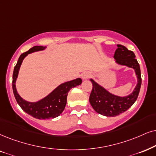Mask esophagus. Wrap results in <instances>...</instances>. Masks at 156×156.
I'll use <instances>...</instances> for the list:
<instances>
[{"label": "esophagus", "instance_id": "34e87169", "mask_svg": "<svg viewBox=\"0 0 156 156\" xmlns=\"http://www.w3.org/2000/svg\"><path fill=\"white\" fill-rule=\"evenodd\" d=\"M89 77H90V74L88 73H87V72H84V73H83L81 74V78H82L83 80L88 79V78H89Z\"/></svg>", "mask_w": 156, "mask_h": 156}]
</instances>
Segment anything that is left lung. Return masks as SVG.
I'll list each match as a JSON object with an SVG mask.
<instances>
[{
  "label": "left lung",
  "mask_w": 156,
  "mask_h": 156,
  "mask_svg": "<svg viewBox=\"0 0 156 156\" xmlns=\"http://www.w3.org/2000/svg\"><path fill=\"white\" fill-rule=\"evenodd\" d=\"M114 58L116 60V64L133 68L135 70L137 83L130 94L125 96H119L112 94L90 78L93 88L90 94L89 102L93 109L97 113L106 117H116L130 108L137 100L141 87L140 68L133 51L129 50L123 45L117 44Z\"/></svg>",
  "instance_id": "obj_1"
}]
</instances>
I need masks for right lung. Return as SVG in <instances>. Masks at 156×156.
<instances>
[{
  "label": "right lung",
  "mask_w": 156,
  "mask_h": 156,
  "mask_svg": "<svg viewBox=\"0 0 156 156\" xmlns=\"http://www.w3.org/2000/svg\"><path fill=\"white\" fill-rule=\"evenodd\" d=\"M47 47L34 46L29 51L21 54L14 67L13 73V91L18 104L26 113L38 119H47L51 118L53 119L60 116L66 107L67 96L69 90L72 88L79 86L82 83L81 78H78L76 79L69 80L59 85L58 87L55 88L48 95L37 101L31 102L23 99L18 94L16 86V82L23 59L29 54L44 50Z\"/></svg>",
  "instance_id": "right-lung-1"
}]
</instances>
